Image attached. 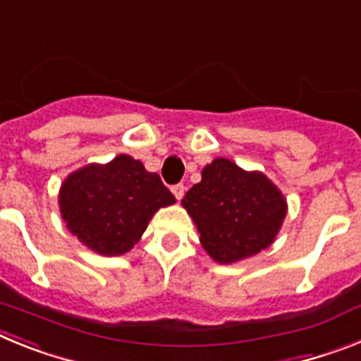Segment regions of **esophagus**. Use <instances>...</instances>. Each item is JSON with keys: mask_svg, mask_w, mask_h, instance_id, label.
<instances>
[{"mask_svg": "<svg viewBox=\"0 0 361 361\" xmlns=\"http://www.w3.org/2000/svg\"><path fill=\"white\" fill-rule=\"evenodd\" d=\"M184 191H186V188H184V184H175L173 188H171V193L175 195V199L180 200L184 197Z\"/></svg>", "mask_w": 361, "mask_h": 361, "instance_id": "34e87169", "label": "esophagus"}]
</instances>
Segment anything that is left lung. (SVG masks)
Segmentation results:
<instances>
[{
  "label": "left lung",
  "mask_w": 361,
  "mask_h": 361,
  "mask_svg": "<svg viewBox=\"0 0 361 361\" xmlns=\"http://www.w3.org/2000/svg\"><path fill=\"white\" fill-rule=\"evenodd\" d=\"M183 208L216 264H235L267 250L288 215V200L262 171H247L224 157L204 166Z\"/></svg>",
  "instance_id": "left-lung-1"
}]
</instances>
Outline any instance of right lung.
Instances as JSON below:
<instances>
[{"mask_svg": "<svg viewBox=\"0 0 361 361\" xmlns=\"http://www.w3.org/2000/svg\"><path fill=\"white\" fill-rule=\"evenodd\" d=\"M59 213L66 228L94 253H128L161 208L175 197L141 161L121 153L110 162H90L72 171L59 188Z\"/></svg>", "mask_w": 361, "mask_h": 361, "instance_id": "obj_1", "label": "right lung"}]
</instances>
